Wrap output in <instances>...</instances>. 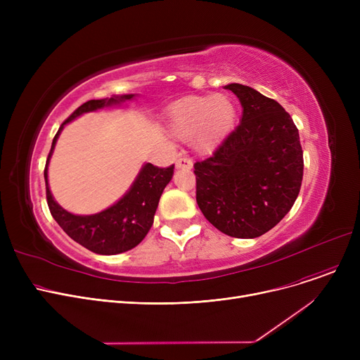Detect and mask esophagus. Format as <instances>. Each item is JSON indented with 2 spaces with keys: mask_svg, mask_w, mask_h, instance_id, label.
Returning a JSON list of instances; mask_svg holds the SVG:
<instances>
[{
  "mask_svg": "<svg viewBox=\"0 0 360 360\" xmlns=\"http://www.w3.org/2000/svg\"><path fill=\"white\" fill-rule=\"evenodd\" d=\"M178 169H191L193 167V160L188 158H179L176 162Z\"/></svg>",
  "mask_w": 360,
  "mask_h": 360,
  "instance_id": "34e87169",
  "label": "esophagus"
}]
</instances>
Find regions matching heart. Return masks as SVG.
I'll list each match as a JSON object with an SVG mask.
<instances>
[{
    "mask_svg": "<svg viewBox=\"0 0 360 360\" xmlns=\"http://www.w3.org/2000/svg\"><path fill=\"white\" fill-rule=\"evenodd\" d=\"M236 105L228 94L186 96L166 109V127L178 140L191 139L200 153H212L228 137L236 121Z\"/></svg>",
    "mask_w": 360,
    "mask_h": 360,
    "instance_id": "b5f03b06",
    "label": "heart"
}]
</instances>
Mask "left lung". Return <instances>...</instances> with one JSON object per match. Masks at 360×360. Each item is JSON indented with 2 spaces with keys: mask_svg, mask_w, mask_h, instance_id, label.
<instances>
[{
  "mask_svg": "<svg viewBox=\"0 0 360 360\" xmlns=\"http://www.w3.org/2000/svg\"><path fill=\"white\" fill-rule=\"evenodd\" d=\"M239 98V125L212 158L194 163L197 204L216 229L258 238L295 204L304 176V151L292 117L250 86H226Z\"/></svg>",
  "mask_w": 360,
  "mask_h": 360,
  "instance_id": "left-lung-1",
  "label": "left lung"
}]
</instances>
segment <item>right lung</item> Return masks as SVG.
Here are the masks:
<instances>
[{"mask_svg":"<svg viewBox=\"0 0 360 360\" xmlns=\"http://www.w3.org/2000/svg\"><path fill=\"white\" fill-rule=\"evenodd\" d=\"M132 96L134 94H124V96H113L110 99L101 101H89L75 109L55 134L44 170L46 184V201L55 221L61 226L63 231L72 240L80 243L86 250L101 255H115L129 251L137 247L146 238L151 224H153L160 195L165 186L174 176L175 165H170L169 167H159L151 163L144 165L136 182L129 188V191L117 204H113L109 209L98 214L75 216L64 210L52 198L48 186V162L53 151L56 139H58L63 127L67 122L77 118L84 112H91L124 101H129Z\"/></svg>","mask_w":360,"mask_h":360,"instance_id":"right-lung-1","label":"right lung"}]
</instances>
